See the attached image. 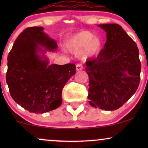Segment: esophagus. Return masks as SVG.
<instances>
[{"instance_id": "obj_1", "label": "esophagus", "mask_w": 148, "mask_h": 148, "mask_svg": "<svg viewBox=\"0 0 148 148\" xmlns=\"http://www.w3.org/2000/svg\"><path fill=\"white\" fill-rule=\"evenodd\" d=\"M83 69V66L82 64H78L76 65V71H81Z\"/></svg>"}]
</instances>
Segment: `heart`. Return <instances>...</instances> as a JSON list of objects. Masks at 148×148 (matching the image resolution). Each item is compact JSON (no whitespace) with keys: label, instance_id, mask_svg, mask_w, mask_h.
Listing matches in <instances>:
<instances>
[{"label":"heart","instance_id":"b5f03b06","mask_svg":"<svg viewBox=\"0 0 148 148\" xmlns=\"http://www.w3.org/2000/svg\"><path fill=\"white\" fill-rule=\"evenodd\" d=\"M66 47L71 53H79L82 60H87L99 55L102 50L103 42L98 36H94L92 32L83 30L69 38Z\"/></svg>","mask_w":148,"mask_h":148}]
</instances>
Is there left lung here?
Instances as JSON below:
<instances>
[{"label": "left lung", "mask_w": 148, "mask_h": 148, "mask_svg": "<svg viewBox=\"0 0 148 148\" xmlns=\"http://www.w3.org/2000/svg\"><path fill=\"white\" fill-rule=\"evenodd\" d=\"M98 26L106 32V42L97 58L86 62L85 69L90 79L88 98L93 107L114 110L138 88L141 73L139 50L121 25Z\"/></svg>", "instance_id": "8db88e82"}]
</instances>
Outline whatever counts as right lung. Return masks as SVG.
Wrapping results in <instances>:
<instances>
[{
	"label": "right lung",
	"instance_id": "1",
	"mask_svg": "<svg viewBox=\"0 0 148 148\" xmlns=\"http://www.w3.org/2000/svg\"><path fill=\"white\" fill-rule=\"evenodd\" d=\"M57 43L43 27H28L14 42L8 56L6 81L12 98L30 112L57 108L62 91L75 73V64H49L46 52H55Z\"/></svg>",
	"mask_w": 148,
	"mask_h": 148
}]
</instances>
